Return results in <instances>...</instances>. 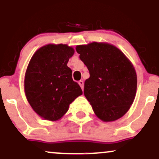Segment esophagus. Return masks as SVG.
I'll return each mask as SVG.
<instances>
[{"label":"esophagus","instance_id":"1","mask_svg":"<svg viewBox=\"0 0 159 159\" xmlns=\"http://www.w3.org/2000/svg\"><path fill=\"white\" fill-rule=\"evenodd\" d=\"M78 84H79L80 87H81L82 90H83V89H84V81H81H81H78Z\"/></svg>","mask_w":159,"mask_h":159}]
</instances>
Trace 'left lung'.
Instances as JSON below:
<instances>
[{
	"label": "left lung",
	"mask_w": 159,
	"mask_h": 159,
	"mask_svg": "<svg viewBox=\"0 0 159 159\" xmlns=\"http://www.w3.org/2000/svg\"><path fill=\"white\" fill-rule=\"evenodd\" d=\"M75 49L90 72L84 93L95 114L104 122L120 119L135 98L137 75L132 62L107 43L93 42Z\"/></svg>",
	"instance_id": "1"
}]
</instances>
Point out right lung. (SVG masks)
I'll list each match as a JSON object with an SVG mask.
<instances>
[{
	"instance_id": "add662e5",
	"label": "right lung",
	"mask_w": 159,
	"mask_h": 159,
	"mask_svg": "<svg viewBox=\"0 0 159 159\" xmlns=\"http://www.w3.org/2000/svg\"><path fill=\"white\" fill-rule=\"evenodd\" d=\"M74 53L67 45L48 44L38 49L29 62L24 81L25 96L43 119H61L69 105L83 93L67 66Z\"/></svg>"
}]
</instances>
